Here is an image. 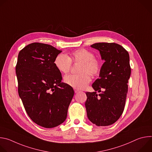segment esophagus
Instances as JSON below:
<instances>
[{
  "label": "esophagus",
  "instance_id": "1",
  "mask_svg": "<svg viewBox=\"0 0 152 152\" xmlns=\"http://www.w3.org/2000/svg\"><path fill=\"white\" fill-rule=\"evenodd\" d=\"M74 90H75V92L76 93H77V92H79V90H77V89H74Z\"/></svg>",
  "mask_w": 152,
  "mask_h": 152
}]
</instances>
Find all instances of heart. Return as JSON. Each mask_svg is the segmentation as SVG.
<instances>
[{
    "mask_svg": "<svg viewBox=\"0 0 152 152\" xmlns=\"http://www.w3.org/2000/svg\"><path fill=\"white\" fill-rule=\"evenodd\" d=\"M94 53L86 49H79L72 52L70 56L59 53L55 58L54 65L61 73H68L72 62L80 63L78 74L69 75L64 77V82L75 89H82L91 80V76H98L102 69L103 63L100 59L94 57Z\"/></svg>",
    "mask_w": 152,
    "mask_h": 152,
    "instance_id": "heart-1",
    "label": "heart"
}]
</instances>
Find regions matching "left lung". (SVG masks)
Masks as SVG:
<instances>
[{
    "instance_id": "1",
    "label": "left lung",
    "mask_w": 152,
    "mask_h": 152,
    "mask_svg": "<svg viewBox=\"0 0 152 152\" xmlns=\"http://www.w3.org/2000/svg\"><path fill=\"white\" fill-rule=\"evenodd\" d=\"M91 46L99 50L105 62L99 78L92 85L95 91L85 93L86 110L93 124L106 126L117 121L124 109L131 73L129 55L123 47L115 42H97Z\"/></svg>"
}]
</instances>
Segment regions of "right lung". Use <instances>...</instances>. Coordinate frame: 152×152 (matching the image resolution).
I'll use <instances>...</instances> for the list:
<instances>
[{"instance_id":"add662e5","label":"right lung","mask_w":152,"mask_h":152,"mask_svg":"<svg viewBox=\"0 0 152 152\" xmlns=\"http://www.w3.org/2000/svg\"><path fill=\"white\" fill-rule=\"evenodd\" d=\"M61 52L51 45L33 42L20 51L15 67L25 111L35 123L46 128L66 120L75 93L72 86L61 82V73L54 65Z\"/></svg>"}]
</instances>
